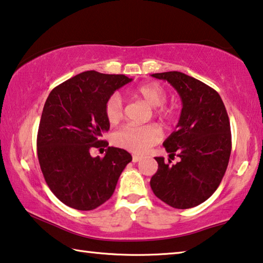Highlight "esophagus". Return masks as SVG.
<instances>
[{
	"instance_id": "esophagus-1",
	"label": "esophagus",
	"mask_w": 263,
	"mask_h": 263,
	"mask_svg": "<svg viewBox=\"0 0 263 263\" xmlns=\"http://www.w3.org/2000/svg\"><path fill=\"white\" fill-rule=\"evenodd\" d=\"M140 159H141V157H139V156H136V154H135V156H132V161H133V162L139 161Z\"/></svg>"
}]
</instances>
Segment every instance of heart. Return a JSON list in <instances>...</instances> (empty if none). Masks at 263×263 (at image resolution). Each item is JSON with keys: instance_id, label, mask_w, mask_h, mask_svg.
I'll return each mask as SVG.
<instances>
[{"instance_id": "obj_1", "label": "heart", "mask_w": 263, "mask_h": 263, "mask_svg": "<svg viewBox=\"0 0 263 263\" xmlns=\"http://www.w3.org/2000/svg\"><path fill=\"white\" fill-rule=\"evenodd\" d=\"M131 97L143 99L149 106L154 107V115L167 122L172 118L173 112L162 105L166 102L165 90L156 83L139 85L128 91ZM104 114L110 124H118L123 119V101L118 93L111 95L104 105ZM162 132L158 125L148 124L144 126H124L116 131L112 141L118 147L127 149L136 154L146 153L149 148L161 140Z\"/></svg>"}]
</instances>
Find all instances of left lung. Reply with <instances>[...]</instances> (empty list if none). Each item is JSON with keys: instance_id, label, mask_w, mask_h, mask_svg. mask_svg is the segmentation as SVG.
Listing matches in <instances>:
<instances>
[{"instance_id": "obj_1", "label": "left lung", "mask_w": 263, "mask_h": 263, "mask_svg": "<svg viewBox=\"0 0 263 263\" xmlns=\"http://www.w3.org/2000/svg\"><path fill=\"white\" fill-rule=\"evenodd\" d=\"M167 81L182 102L177 130L164 141L170 158L157 157L158 171L149 185L161 201L178 210L200 205L218 189L232 151L231 124L220 95L205 83L179 71L153 73Z\"/></svg>"}]
</instances>
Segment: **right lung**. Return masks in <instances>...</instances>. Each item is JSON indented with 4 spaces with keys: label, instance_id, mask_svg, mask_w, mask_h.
Here are the masks:
<instances>
[{
    "label": "right lung",
    "instance_id": "1",
    "mask_svg": "<svg viewBox=\"0 0 263 263\" xmlns=\"http://www.w3.org/2000/svg\"><path fill=\"white\" fill-rule=\"evenodd\" d=\"M125 74L85 71L56 86L44 104L37 133V156L45 182L58 200L78 211H92L114 194L131 154L107 147L105 156L91 157L104 147L110 128L104 114L107 98L131 82Z\"/></svg>",
    "mask_w": 263,
    "mask_h": 263
}]
</instances>
